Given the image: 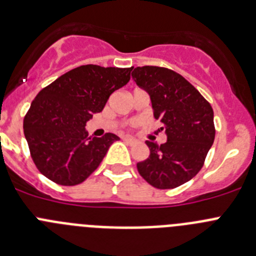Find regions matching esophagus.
Returning a JSON list of instances; mask_svg holds the SVG:
<instances>
[{"label":"esophagus","instance_id":"esophagus-1","mask_svg":"<svg viewBox=\"0 0 256 256\" xmlns=\"http://www.w3.org/2000/svg\"><path fill=\"white\" fill-rule=\"evenodd\" d=\"M122 140L126 142V144H128V145H134L135 142H136L134 139H130V138H126V136H124Z\"/></svg>","mask_w":256,"mask_h":256}]
</instances>
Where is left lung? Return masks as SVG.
<instances>
[{
    "instance_id": "obj_1",
    "label": "left lung",
    "mask_w": 256,
    "mask_h": 256,
    "mask_svg": "<svg viewBox=\"0 0 256 256\" xmlns=\"http://www.w3.org/2000/svg\"><path fill=\"white\" fill-rule=\"evenodd\" d=\"M134 82L150 96L154 117L167 142H146L149 158L136 164L140 176L160 190L174 188L196 176L216 136L210 103L176 71L160 66L135 68Z\"/></svg>"
}]
</instances>
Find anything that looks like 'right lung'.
I'll return each mask as SVG.
<instances>
[{"label": "right lung", "instance_id": "add662e5", "mask_svg": "<svg viewBox=\"0 0 256 256\" xmlns=\"http://www.w3.org/2000/svg\"><path fill=\"white\" fill-rule=\"evenodd\" d=\"M132 68L84 65L72 68L36 94L24 117V134L38 171L62 186L88 178L118 140L114 134L88 136L85 125L108 98L130 80Z\"/></svg>", "mask_w": 256, "mask_h": 256}]
</instances>
